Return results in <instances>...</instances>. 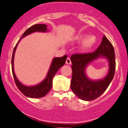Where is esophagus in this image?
Masks as SVG:
<instances>
[{"label": "esophagus", "mask_w": 128, "mask_h": 128, "mask_svg": "<svg viewBox=\"0 0 128 128\" xmlns=\"http://www.w3.org/2000/svg\"><path fill=\"white\" fill-rule=\"evenodd\" d=\"M66 64H71V59H70V57H68L67 58L66 60Z\"/></svg>", "instance_id": "34e87169"}]
</instances>
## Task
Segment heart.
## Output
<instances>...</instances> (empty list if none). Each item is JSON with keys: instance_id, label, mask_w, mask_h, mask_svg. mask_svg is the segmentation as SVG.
Returning a JSON list of instances; mask_svg holds the SVG:
<instances>
[{"instance_id": "b5f03b06", "label": "heart", "mask_w": 128, "mask_h": 128, "mask_svg": "<svg viewBox=\"0 0 128 128\" xmlns=\"http://www.w3.org/2000/svg\"><path fill=\"white\" fill-rule=\"evenodd\" d=\"M84 36H79L77 37V41L80 42L82 40V44L81 45V49L83 51H86L91 49L96 42V37L94 36H88L84 38Z\"/></svg>"}]
</instances>
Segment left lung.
<instances>
[{"instance_id":"1","label":"left lung","mask_w":128,"mask_h":128,"mask_svg":"<svg viewBox=\"0 0 128 128\" xmlns=\"http://www.w3.org/2000/svg\"><path fill=\"white\" fill-rule=\"evenodd\" d=\"M105 58L108 62L107 76L100 80H93L86 74V68L91 62L98 58ZM72 76L71 88L78 98L91 101L98 98L106 91L114 78L116 71L114 49L104 36L102 41L96 51L86 54H73L71 57Z\"/></svg>"}]
</instances>
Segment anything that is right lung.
<instances>
[{
    "mask_svg": "<svg viewBox=\"0 0 128 128\" xmlns=\"http://www.w3.org/2000/svg\"><path fill=\"white\" fill-rule=\"evenodd\" d=\"M47 26L45 24H36L32 26L26 30L25 32L22 34L19 40L18 41V44H16V46L14 47L12 52V60H11V66H12V72L13 75L15 83L16 86H18V90L20 91L22 94L26 97L30 98H42L48 94L49 91L52 88V79L54 76L56 75V72L62 66H64L65 64L67 56H64L62 57H54L52 60L51 65L49 68L48 73H47L46 77L41 82L35 85L27 86L23 84L18 80V77H16L15 72H14V55H15L16 50L18 47V43L20 42V40L24 38V37L27 36L28 35L32 34L36 32H48L49 30L47 28Z\"/></svg>",
    "mask_w": 128,
    "mask_h": 128,
    "instance_id": "add662e5",
    "label": "right lung"
}]
</instances>
